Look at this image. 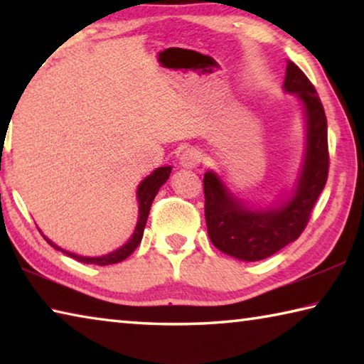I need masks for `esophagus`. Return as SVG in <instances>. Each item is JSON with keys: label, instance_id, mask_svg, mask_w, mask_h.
<instances>
[{"label": "esophagus", "instance_id": "esophagus-1", "mask_svg": "<svg viewBox=\"0 0 364 364\" xmlns=\"http://www.w3.org/2000/svg\"><path fill=\"white\" fill-rule=\"evenodd\" d=\"M200 160H202L200 152L191 147V149H186V151L181 152V156H180V165H181L183 168L193 170V168L199 167Z\"/></svg>", "mask_w": 364, "mask_h": 364}]
</instances>
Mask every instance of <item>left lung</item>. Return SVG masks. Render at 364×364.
<instances>
[{
    "label": "left lung",
    "mask_w": 364,
    "mask_h": 364,
    "mask_svg": "<svg viewBox=\"0 0 364 364\" xmlns=\"http://www.w3.org/2000/svg\"><path fill=\"white\" fill-rule=\"evenodd\" d=\"M282 90L300 102L305 146L294 183L274 202L258 204L239 197L215 170L204 175L205 221L212 244L241 262L271 257L297 239L328 180V122L315 86L287 60Z\"/></svg>",
    "instance_id": "left-lung-1"
}]
</instances>
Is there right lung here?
Listing matches in <instances>:
<instances>
[{
  "instance_id": "add662e5",
  "label": "right lung",
  "mask_w": 364,
  "mask_h": 364,
  "mask_svg": "<svg viewBox=\"0 0 364 364\" xmlns=\"http://www.w3.org/2000/svg\"><path fill=\"white\" fill-rule=\"evenodd\" d=\"M171 173V167L170 165H165V167H159L152 171L151 175H147L143 181L138 184V189H136V200H138V221H136V226H134V231L132 234V237L128 239V241L122 245V247L115 249L112 252H109L106 255H101V257H83V255H78V254H73V252L65 250L63 247H59L58 244H54L51 239H48L45 234H43V237L46 239V242L54 247L56 250L64 252L65 255H69L72 258H75V260L86 263V264H100V267H106V264H114V263H119L122 260H125L127 257H130L134 249L138 247L141 239H143V232H144V226H146V221L147 217H149V210H151V205H152V200L154 197L157 196L159 189L162 188L164 183H167L168 176Z\"/></svg>"
}]
</instances>
